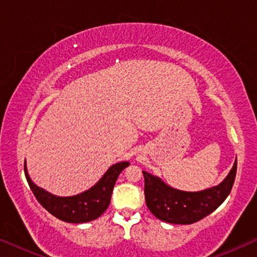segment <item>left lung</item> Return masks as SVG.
<instances>
[{
	"label": "left lung",
	"mask_w": 257,
	"mask_h": 257,
	"mask_svg": "<svg viewBox=\"0 0 257 257\" xmlns=\"http://www.w3.org/2000/svg\"><path fill=\"white\" fill-rule=\"evenodd\" d=\"M237 160L222 182L199 192L175 189L143 171L145 179V200L150 212L159 220L174 224L198 222L213 213L229 195L236 175Z\"/></svg>",
	"instance_id": "left-lung-1"
}]
</instances>
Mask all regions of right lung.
I'll return each instance as SVG.
<instances>
[{
  "label": "right lung",
  "instance_id": "1",
  "mask_svg": "<svg viewBox=\"0 0 257 257\" xmlns=\"http://www.w3.org/2000/svg\"><path fill=\"white\" fill-rule=\"evenodd\" d=\"M130 165L120 161L108 168L99 181L87 191L72 196H57L34 184L24 161V173L37 201L57 219L69 223H84L96 220L107 209L115 181L121 171Z\"/></svg>",
  "mask_w": 257,
  "mask_h": 257
}]
</instances>
